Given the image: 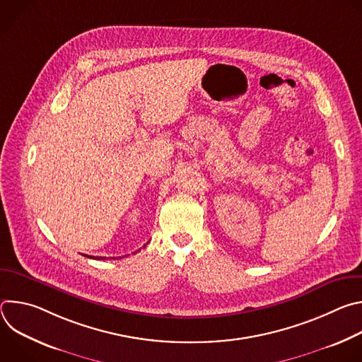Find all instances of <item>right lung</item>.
<instances>
[{
    "label": "right lung",
    "instance_id": "1",
    "mask_svg": "<svg viewBox=\"0 0 362 362\" xmlns=\"http://www.w3.org/2000/svg\"><path fill=\"white\" fill-rule=\"evenodd\" d=\"M84 256H86V255H84ZM90 257H91V256H90ZM93 257H94V256H93ZM94 259H106V257H103V256L98 257V256H97V257H94Z\"/></svg>",
    "mask_w": 362,
    "mask_h": 362
}]
</instances>
